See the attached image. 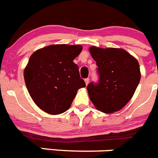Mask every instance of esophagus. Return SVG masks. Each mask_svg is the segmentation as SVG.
<instances>
[{
  "instance_id": "esophagus-1",
  "label": "esophagus",
  "mask_w": 158,
  "mask_h": 158,
  "mask_svg": "<svg viewBox=\"0 0 158 158\" xmlns=\"http://www.w3.org/2000/svg\"><path fill=\"white\" fill-rule=\"evenodd\" d=\"M85 81L86 85H88V84H89V78H85Z\"/></svg>"
}]
</instances>
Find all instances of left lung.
I'll return each mask as SVG.
<instances>
[{
	"mask_svg": "<svg viewBox=\"0 0 158 158\" xmlns=\"http://www.w3.org/2000/svg\"><path fill=\"white\" fill-rule=\"evenodd\" d=\"M96 62L98 81L87 86L93 104L103 112L120 110L133 96L141 79L139 64L123 49H89Z\"/></svg>",
	"mask_w": 158,
	"mask_h": 158,
	"instance_id": "1",
	"label": "left lung"
}]
</instances>
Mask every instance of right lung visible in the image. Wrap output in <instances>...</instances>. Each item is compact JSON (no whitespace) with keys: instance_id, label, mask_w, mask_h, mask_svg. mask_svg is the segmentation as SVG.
<instances>
[{"instance_id":"1","label":"right lung","mask_w":158,"mask_h":158,"mask_svg":"<svg viewBox=\"0 0 158 158\" xmlns=\"http://www.w3.org/2000/svg\"><path fill=\"white\" fill-rule=\"evenodd\" d=\"M81 50L80 45L57 44L40 49L29 58L24 69L26 87L36 105L45 112H65L77 91L85 87L73 62Z\"/></svg>"}]
</instances>
